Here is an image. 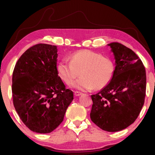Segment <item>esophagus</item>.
<instances>
[{
    "mask_svg": "<svg viewBox=\"0 0 155 155\" xmlns=\"http://www.w3.org/2000/svg\"><path fill=\"white\" fill-rule=\"evenodd\" d=\"M74 94H75V97H79L82 94V93L80 92H78V91H76V92H74Z\"/></svg>",
    "mask_w": 155,
    "mask_h": 155,
    "instance_id": "34e87169",
    "label": "esophagus"
}]
</instances>
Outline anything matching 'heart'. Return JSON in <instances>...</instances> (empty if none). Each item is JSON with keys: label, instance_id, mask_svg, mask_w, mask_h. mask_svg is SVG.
Listing matches in <instances>:
<instances>
[{"label": "heart", "instance_id": "heart-1", "mask_svg": "<svg viewBox=\"0 0 155 155\" xmlns=\"http://www.w3.org/2000/svg\"><path fill=\"white\" fill-rule=\"evenodd\" d=\"M114 65L109 58L90 50H80L71 54V61L63 58L58 63L57 71L65 84H71L80 75L82 76L72 84L80 90H100L111 81Z\"/></svg>", "mask_w": 155, "mask_h": 155}]
</instances>
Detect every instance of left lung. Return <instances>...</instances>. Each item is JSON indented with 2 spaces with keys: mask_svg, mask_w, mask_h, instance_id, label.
<instances>
[{
  "mask_svg": "<svg viewBox=\"0 0 155 155\" xmlns=\"http://www.w3.org/2000/svg\"><path fill=\"white\" fill-rule=\"evenodd\" d=\"M115 59L109 83L92 95L90 118L104 130L117 132L136 120L145 102L146 73L134 51L118 42L107 44Z\"/></svg>",
  "mask_w": 155,
  "mask_h": 155,
  "instance_id": "8db88e82",
  "label": "left lung"
}]
</instances>
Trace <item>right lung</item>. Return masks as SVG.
I'll return each mask as SVG.
<instances>
[{
	"label": "right lung",
	"mask_w": 155,
	"mask_h": 155,
	"mask_svg": "<svg viewBox=\"0 0 155 155\" xmlns=\"http://www.w3.org/2000/svg\"><path fill=\"white\" fill-rule=\"evenodd\" d=\"M56 46L39 44L27 49L12 73V92L17 113L31 131L49 133L60 125L73 92L57 71Z\"/></svg>",
	"instance_id": "obj_1"
}]
</instances>
